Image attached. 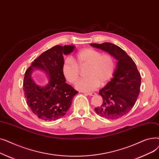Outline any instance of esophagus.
I'll return each instance as SVG.
<instances>
[{
	"instance_id": "obj_1",
	"label": "esophagus",
	"mask_w": 159,
	"mask_h": 159,
	"mask_svg": "<svg viewBox=\"0 0 159 159\" xmlns=\"http://www.w3.org/2000/svg\"><path fill=\"white\" fill-rule=\"evenodd\" d=\"M86 95H88L89 96H95L96 95V93L94 92H89V93H86Z\"/></svg>"
}]
</instances>
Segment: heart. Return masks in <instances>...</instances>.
I'll return each mask as SVG.
<instances>
[{
  "label": "heart",
  "instance_id": "1",
  "mask_svg": "<svg viewBox=\"0 0 159 159\" xmlns=\"http://www.w3.org/2000/svg\"><path fill=\"white\" fill-rule=\"evenodd\" d=\"M87 67L85 79L77 81L76 88L81 91L96 89L100 85H104L113 76L115 63L113 57L110 54H101L94 49H83L75 55L74 59L66 58L62 66L64 78L70 83H75L79 77V68Z\"/></svg>",
  "mask_w": 159,
  "mask_h": 159
}]
</instances>
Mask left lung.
Listing matches in <instances>:
<instances>
[{
  "mask_svg": "<svg viewBox=\"0 0 159 159\" xmlns=\"http://www.w3.org/2000/svg\"><path fill=\"white\" fill-rule=\"evenodd\" d=\"M106 52L117 61L111 80L99 91L103 98L95 112L103 118L115 120L127 114L135 105L140 93L141 77L132 58L120 47L110 43L90 44Z\"/></svg>",
  "mask_w": 159,
  "mask_h": 159,
  "instance_id": "1",
  "label": "left lung"
}]
</instances>
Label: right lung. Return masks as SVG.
Returning a JSON list of instances; mask_svg holds the SVG:
<instances>
[{
	"instance_id": "add662e5",
	"label": "right lung",
	"mask_w": 159,
	"mask_h": 159,
	"mask_svg": "<svg viewBox=\"0 0 159 159\" xmlns=\"http://www.w3.org/2000/svg\"><path fill=\"white\" fill-rule=\"evenodd\" d=\"M75 46H55L42 53L24 75L23 89L27 104L38 117L44 120H56L64 116L71 106L72 98L78 91L66 83L62 72L64 55L73 52ZM44 71L47 84L37 85L32 75L35 70Z\"/></svg>"
}]
</instances>
